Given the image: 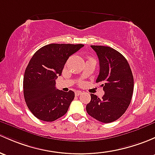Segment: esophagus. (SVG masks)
<instances>
[{
    "label": "esophagus",
    "mask_w": 155,
    "mask_h": 155,
    "mask_svg": "<svg viewBox=\"0 0 155 155\" xmlns=\"http://www.w3.org/2000/svg\"><path fill=\"white\" fill-rule=\"evenodd\" d=\"M82 94V91H76V92H75V94H76V96H79V95H81Z\"/></svg>",
    "instance_id": "obj_1"
}]
</instances>
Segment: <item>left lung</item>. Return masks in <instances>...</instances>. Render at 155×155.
I'll use <instances>...</instances> for the list:
<instances>
[{
	"mask_svg": "<svg viewBox=\"0 0 155 155\" xmlns=\"http://www.w3.org/2000/svg\"><path fill=\"white\" fill-rule=\"evenodd\" d=\"M99 61V74L97 83H101L105 94L102 99L91 94L86 106L90 116L104 123L118 120L131 102L134 91V77L126 58L110 47L91 45Z\"/></svg>",
	"mask_w": 155,
	"mask_h": 155,
	"instance_id": "obj_1",
	"label": "left lung"
}]
</instances>
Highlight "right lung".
Returning <instances> with one entry per match:
<instances>
[{"label":"right lung","instance_id":"right-lung-1","mask_svg":"<svg viewBox=\"0 0 155 155\" xmlns=\"http://www.w3.org/2000/svg\"><path fill=\"white\" fill-rule=\"evenodd\" d=\"M83 46L50 44L39 49L30 59L24 73V96L28 108L39 120L55 121L68 111L75 94L56 89V79L68 58Z\"/></svg>","mask_w":155,"mask_h":155}]
</instances>
